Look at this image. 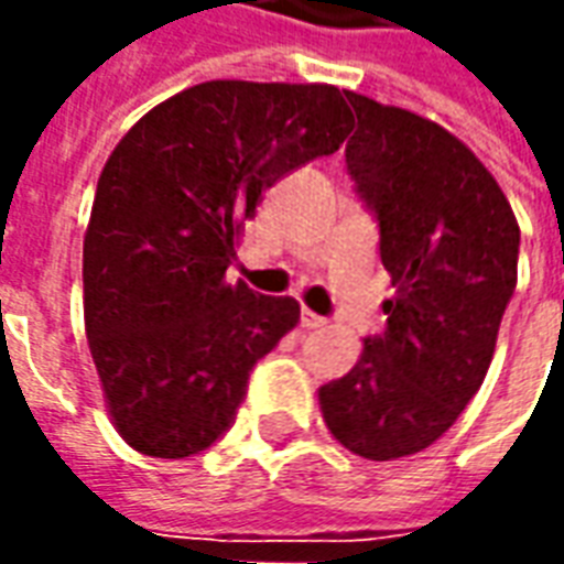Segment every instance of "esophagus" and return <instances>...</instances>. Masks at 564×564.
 <instances>
[{
    "label": "esophagus",
    "mask_w": 564,
    "mask_h": 564,
    "mask_svg": "<svg viewBox=\"0 0 564 564\" xmlns=\"http://www.w3.org/2000/svg\"><path fill=\"white\" fill-rule=\"evenodd\" d=\"M302 326H305V329H319V326H326V319L319 317V314H314V311L302 307Z\"/></svg>",
    "instance_id": "1"
}]
</instances>
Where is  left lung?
<instances>
[{
  "label": "left lung",
  "instance_id": "1",
  "mask_svg": "<svg viewBox=\"0 0 564 564\" xmlns=\"http://www.w3.org/2000/svg\"><path fill=\"white\" fill-rule=\"evenodd\" d=\"M359 129L347 169L380 220L395 295L387 329L317 390L323 423L356 456L420 453L480 390L517 286L520 223L471 148L435 120L347 90Z\"/></svg>",
  "mask_w": 564,
  "mask_h": 564
}]
</instances>
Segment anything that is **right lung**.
<instances>
[{
  "label": "right lung",
  "instance_id": "obj_1",
  "mask_svg": "<svg viewBox=\"0 0 564 564\" xmlns=\"http://www.w3.org/2000/svg\"><path fill=\"white\" fill-rule=\"evenodd\" d=\"M350 120L332 84L205 80L111 150L84 232V326L129 447L184 459L229 429L299 302L229 283L226 269L262 193L335 153Z\"/></svg>",
  "mask_w": 564,
  "mask_h": 564
}]
</instances>
